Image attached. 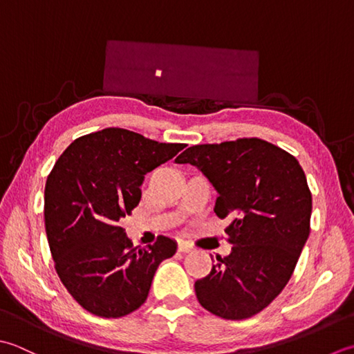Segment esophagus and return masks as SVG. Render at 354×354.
Returning <instances> with one entry per match:
<instances>
[{
    "label": "esophagus",
    "instance_id": "1",
    "mask_svg": "<svg viewBox=\"0 0 354 354\" xmlns=\"http://www.w3.org/2000/svg\"><path fill=\"white\" fill-rule=\"evenodd\" d=\"M191 250H192V246H189L187 243H185V241L178 243V252H183V254H186V252H191Z\"/></svg>",
    "mask_w": 354,
    "mask_h": 354
}]
</instances>
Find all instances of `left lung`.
<instances>
[{
	"instance_id": "8db88e82",
	"label": "left lung",
	"mask_w": 354,
	"mask_h": 354,
	"mask_svg": "<svg viewBox=\"0 0 354 354\" xmlns=\"http://www.w3.org/2000/svg\"><path fill=\"white\" fill-rule=\"evenodd\" d=\"M201 171L217 191L215 214L230 217L232 250L196 281L201 306L225 319H246L290 279L310 234L312 194L299 162L261 139L196 145L176 158Z\"/></svg>"
}]
</instances>
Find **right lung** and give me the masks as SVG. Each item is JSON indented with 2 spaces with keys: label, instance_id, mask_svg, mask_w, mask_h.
Returning <instances> with one entry per match:
<instances>
[{
  "label": "right lung",
  "instance_id": "1",
  "mask_svg": "<svg viewBox=\"0 0 354 354\" xmlns=\"http://www.w3.org/2000/svg\"><path fill=\"white\" fill-rule=\"evenodd\" d=\"M183 143H158L124 128L79 137L47 177L44 220L62 284L79 306L120 318L147 301L154 273L177 243L157 236L137 249L119 226L142 197L145 174L171 160Z\"/></svg>",
  "mask_w": 354,
  "mask_h": 354
}]
</instances>
